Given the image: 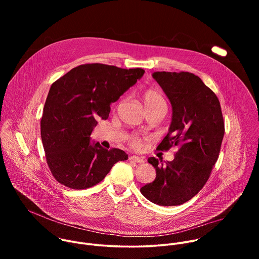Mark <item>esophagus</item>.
<instances>
[{"label":"esophagus","instance_id":"esophagus-1","mask_svg":"<svg viewBox=\"0 0 259 259\" xmlns=\"http://www.w3.org/2000/svg\"><path fill=\"white\" fill-rule=\"evenodd\" d=\"M129 160L132 161V162H135V163H139V164L144 163V160L142 158H140V157H137V156H130Z\"/></svg>","mask_w":259,"mask_h":259}]
</instances>
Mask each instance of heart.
<instances>
[{
  "mask_svg": "<svg viewBox=\"0 0 259 259\" xmlns=\"http://www.w3.org/2000/svg\"><path fill=\"white\" fill-rule=\"evenodd\" d=\"M142 100L145 109L153 108V107H158L162 106L166 108V101L163 97V95L160 93V91L156 89H146L142 92ZM145 138L139 137L137 135H134L130 139V144L135 150H141L143 143H144Z\"/></svg>",
  "mask_w": 259,
  "mask_h": 259,
  "instance_id": "1",
  "label": "heart"
}]
</instances>
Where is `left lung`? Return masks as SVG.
Returning a JSON list of instances; mask_svg holds the SVG:
<instances>
[{"label": "left lung", "mask_w": 259, "mask_h": 259, "mask_svg": "<svg viewBox=\"0 0 259 259\" xmlns=\"http://www.w3.org/2000/svg\"><path fill=\"white\" fill-rule=\"evenodd\" d=\"M154 79L172 104L168 134L157 150L177 146L174 160L147 159L157 176L140 189L160 206L181 205L194 198L206 184L215 165L225 135V121L215 93L192 72L156 71Z\"/></svg>", "instance_id": "obj_1"}]
</instances>
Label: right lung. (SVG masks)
<instances>
[{
    "mask_svg": "<svg viewBox=\"0 0 259 259\" xmlns=\"http://www.w3.org/2000/svg\"><path fill=\"white\" fill-rule=\"evenodd\" d=\"M144 73L102 63L73 67L56 80L48 93L41 119V137L53 177L72 190L99 183L128 155L90 142L97 119L106 120L110 106Z\"/></svg>",
    "mask_w": 259,
    "mask_h": 259,
    "instance_id": "add662e5",
    "label": "right lung"
}]
</instances>
